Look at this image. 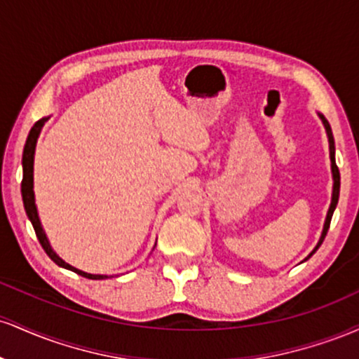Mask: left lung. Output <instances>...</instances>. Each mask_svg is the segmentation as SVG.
<instances>
[{
	"instance_id": "8db88e82",
	"label": "left lung",
	"mask_w": 359,
	"mask_h": 359,
	"mask_svg": "<svg viewBox=\"0 0 359 359\" xmlns=\"http://www.w3.org/2000/svg\"><path fill=\"white\" fill-rule=\"evenodd\" d=\"M317 114H319L320 121H323V125H324V128H325V135H327V142H329V158H331V172H332V196H331V205H329L327 214H325L324 228H323V233H320L319 241H317L316 248L312 250L311 253L307 255L306 259L311 258L312 255H314L316 251H317V248H319V246L323 245L325 234H327L329 224H331V217H332V214H334V209H336V205H337V201H339V187H341V175H339V168H337V165H336V147H334V137H332L331 125H329L327 119H325V118L323 116V114H320V113H317ZM306 259H304V262H306Z\"/></svg>"
}]
</instances>
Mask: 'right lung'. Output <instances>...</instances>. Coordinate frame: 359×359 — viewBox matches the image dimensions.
Wrapping results in <instances>:
<instances>
[{
  "instance_id": "add662e5",
  "label": "right lung",
  "mask_w": 359,
  "mask_h": 359,
  "mask_svg": "<svg viewBox=\"0 0 359 359\" xmlns=\"http://www.w3.org/2000/svg\"><path fill=\"white\" fill-rule=\"evenodd\" d=\"M48 118H42L39 119V121L35 123L34 128L30 130V133H28V138H27V143H25V148H23V158H22V165H23V180H22V197H23V205H25V211H27V216L28 219H30L32 226H34L35 229V234L36 238H39L40 245H42V248L45 250V253L50 257V259L53 263H57V265L62 266V269H67L71 271H76L77 275H82V277L86 278H93V280H102V278H108V275H94V273H88V271H82L79 269H76V266L69 265V263H65L64 259H62L59 255L53 251V248L50 246V241H48L47 234H45V229L42 226V222H40V217H39V211H36V204H35V192H34V162H35V148H36V140L40 137V131H42V128L45 123L48 121Z\"/></svg>"
}]
</instances>
